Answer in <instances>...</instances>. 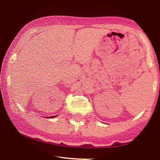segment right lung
Here are the masks:
<instances>
[{"label":"right lung","instance_id":"add662e5","mask_svg":"<svg viewBox=\"0 0 160 160\" xmlns=\"http://www.w3.org/2000/svg\"><path fill=\"white\" fill-rule=\"evenodd\" d=\"M53 117H55V116H48V117H47V118H53Z\"/></svg>","mask_w":160,"mask_h":160}]
</instances>
